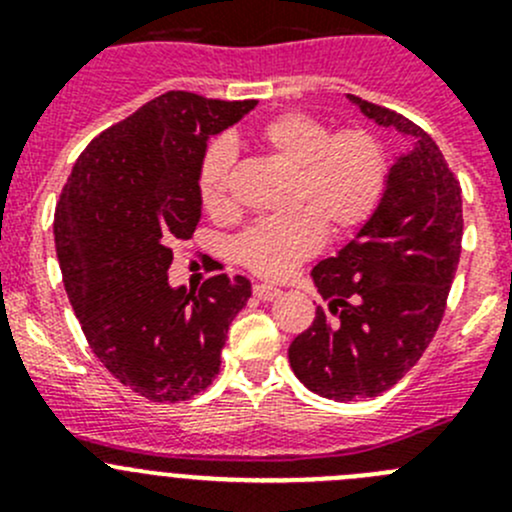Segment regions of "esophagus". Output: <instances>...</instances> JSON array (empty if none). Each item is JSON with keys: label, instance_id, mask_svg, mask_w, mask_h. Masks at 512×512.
I'll use <instances>...</instances> for the list:
<instances>
[{"label": "esophagus", "instance_id": "34e87169", "mask_svg": "<svg viewBox=\"0 0 512 512\" xmlns=\"http://www.w3.org/2000/svg\"><path fill=\"white\" fill-rule=\"evenodd\" d=\"M252 292H255V297L262 299V302H272V299L280 297L282 289H277L272 285H255V287H252Z\"/></svg>", "mask_w": 512, "mask_h": 512}]
</instances>
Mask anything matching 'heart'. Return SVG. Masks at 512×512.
Masks as SVG:
<instances>
[{
    "label": "heart",
    "mask_w": 512,
    "mask_h": 512,
    "mask_svg": "<svg viewBox=\"0 0 512 512\" xmlns=\"http://www.w3.org/2000/svg\"><path fill=\"white\" fill-rule=\"evenodd\" d=\"M257 141L297 168L292 205L299 210L252 225L235 242V257L255 275L280 280L322 250L327 227L334 235H352L374 218L389 185V156L366 128L332 133L327 123L299 111L262 123ZM232 160V143L215 138L200 163V205L213 218L232 213Z\"/></svg>",
    "instance_id": "heart-1"
}]
</instances>
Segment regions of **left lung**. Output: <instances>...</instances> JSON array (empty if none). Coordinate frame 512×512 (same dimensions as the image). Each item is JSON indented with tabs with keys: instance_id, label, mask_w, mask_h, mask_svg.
I'll return each mask as SVG.
<instances>
[{
	"instance_id": "left-lung-1",
	"label": "left lung",
	"mask_w": 512,
	"mask_h": 512,
	"mask_svg": "<svg viewBox=\"0 0 512 512\" xmlns=\"http://www.w3.org/2000/svg\"><path fill=\"white\" fill-rule=\"evenodd\" d=\"M349 101L416 143L391 165L374 218L312 270L327 307L289 344V366L332 401L384 394L421 359L446 312L463 240L461 183L436 141L391 108Z\"/></svg>"
}]
</instances>
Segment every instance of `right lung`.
<instances>
[{
  "label": "right lung",
  "instance_id": "obj_1",
  "mask_svg": "<svg viewBox=\"0 0 512 512\" xmlns=\"http://www.w3.org/2000/svg\"><path fill=\"white\" fill-rule=\"evenodd\" d=\"M257 101L168 91L86 146L54 213L69 302L103 366L160 404L213 384L250 280L215 275L198 292L168 285L173 242L200 220L198 173L208 138Z\"/></svg>",
  "mask_w": 512,
  "mask_h": 512
}]
</instances>
